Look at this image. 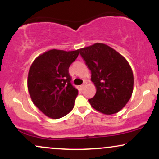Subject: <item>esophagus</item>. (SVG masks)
Segmentation results:
<instances>
[{
    "label": "esophagus",
    "instance_id": "1",
    "mask_svg": "<svg viewBox=\"0 0 159 159\" xmlns=\"http://www.w3.org/2000/svg\"><path fill=\"white\" fill-rule=\"evenodd\" d=\"M86 85V84H82V85H81L79 87V88H80V90H83L84 89V86Z\"/></svg>",
    "mask_w": 159,
    "mask_h": 159
}]
</instances>
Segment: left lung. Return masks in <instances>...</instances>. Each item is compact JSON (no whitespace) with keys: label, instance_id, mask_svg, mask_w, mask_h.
<instances>
[{"label":"left lung","instance_id":"left-lung-1","mask_svg":"<svg viewBox=\"0 0 159 159\" xmlns=\"http://www.w3.org/2000/svg\"><path fill=\"white\" fill-rule=\"evenodd\" d=\"M79 52L90 70L91 81L96 88L93 98L88 99L90 105L104 114L119 112L129 101L134 87L129 62L104 43L80 48Z\"/></svg>","mask_w":159,"mask_h":159}]
</instances>
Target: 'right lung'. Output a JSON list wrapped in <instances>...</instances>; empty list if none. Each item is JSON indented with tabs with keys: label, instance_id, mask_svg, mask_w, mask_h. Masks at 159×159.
I'll use <instances>...</instances> for the list:
<instances>
[{
	"label": "right lung",
	"instance_id": "add662e5",
	"mask_svg": "<svg viewBox=\"0 0 159 159\" xmlns=\"http://www.w3.org/2000/svg\"><path fill=\"white\" fill-rule=\"evenodd\" d=\"M79 49L66 52L52 49L39 54L30 66L27 89L33 103L45 116L59 119L74 107L78 91L71 84L69 66Z\"/></svg>",
	"mask_w": 159,
	"mask_h": 159
}]
</instances>
